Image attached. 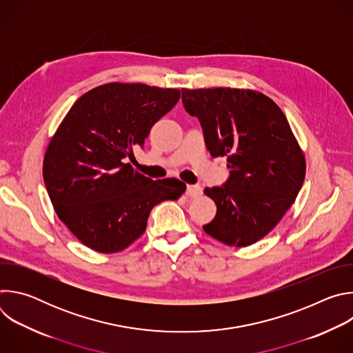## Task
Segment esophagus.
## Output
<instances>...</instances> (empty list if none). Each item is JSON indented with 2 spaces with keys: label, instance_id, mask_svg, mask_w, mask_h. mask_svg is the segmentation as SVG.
I'll use <instances>...</instances> for the list:
<instances>
[{
  "label": "esophagus",
  "instance_id": "34e87169",
  "mask_svg": "<svg viewBox=\"0 0 353 353\" xmlns=\"http://www.w3.org/2000/svg\"><path fill=\"white\" fill-rule=\"evenodd\" d=\"M201 192H203V190H201L199 185H196V184H190V185H187V190H185L187 196L195 198V196L201 195Z\"/></svg>",
  "mask_w": 353,
  "mask_h": 353
}]
</instances>
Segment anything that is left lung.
I'll return each instance as SVG.
<instances>
[{
	"label": "left lung",
	"instance_id": "8db88e82",
	"mask_svg": "<svg viewBox=\"0 0 353 353\" xmlns=\"http://www.w3.org/2000/svg\"><path fill=\"white\" fill-rule=\"evenodd\" d=\"M185 110L203 127L211 157H228L230 176L204 192L216 204L205 233L245 247L267 236L303 185L306 159L272 99L234 88L181 89Z\"/></svg>",
	"mask_w": 353,
	"mask_h": 353
}]
</instances>
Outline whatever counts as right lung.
I'll return each instance as SVG.
<instances>
[{
	"label": "right lung",
	"instance_id": "obj_1",
	"mask_svg": "<svg viewBox=\"0 0 353 353\" xmlns=\"http://www.w3.org/2000/svg\"><path fill=\"white\" fill-rule=\"evenodd\" d=\"M179 99V89L105 83L82 94L59 125L43 179L60 221L86 247L119 253L145 232L157 204L185 191L177 179L150 180L127 163Z\"/></svg>",
	"mask_w": 353,
	"mask_h": 353
}]
</instances>
